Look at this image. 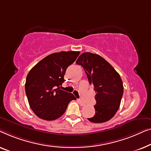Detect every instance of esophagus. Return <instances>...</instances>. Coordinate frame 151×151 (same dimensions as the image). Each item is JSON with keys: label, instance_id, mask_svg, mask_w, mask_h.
Returning <instances> with one entry per match:
<instances>
[{"label": "esophagus", "instance_id": "obj_1", "mask_svg": "<svg viewBox=\"0 0 151 151\" xmlns=\"http://www.w3.org/2000/svg\"><path fill=\"white\" fill-rule=\"evenodd\" d=\"M78 103L80 104L81 106H85V105H86V103H85L84 102L82 101V100L78 99Z\"/></svg>", "mask_w": 151, "mask_h": 151}]
</instances>
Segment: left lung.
<instances>
[{
	"mask_svg": "<svg viewBox=\"0 0 151 151\" xmlns=\"http://www.w3.org/2000/svg\"><path fill=\"white\" fill-rule=\"evenodd\" d=\"M76 63L83 68L89 83L96 92V112L88 120L94 123L109 120L118 110L124 92L120 76L109 63L96 54L83 52Z\"/></svg>",
	"mask_w": 151,
	"mask_h": 151,
	"instance_id": "1",
	"label": "left lung"
}]
</instances>
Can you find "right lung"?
<instances>
[{"label":"right lung","mask_w":151,"mask_h":151,"mask_svg":"<svg viewBox=\"0 0 151 151\" xmlns=\"http://www.w3.org/2000/svg\"><path fill=\"white\" fill-rule=\"evenodd\" d=\"M80 52H55L39 61L29 71L25 92L31 109L40 118L54 120L61 117L68 103L76 97L60 90L67 68L75 62Z\"/></svg>","instance_id":"obj_1"}]
</instances>
